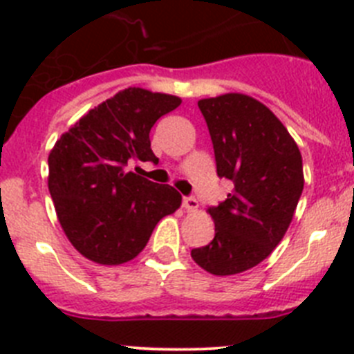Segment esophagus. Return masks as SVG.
Here are the masks:
<instances>
[{
  "mask_svg": "<svg viewBox=\"0 0 354 354\" xmlns=\"http://www.w3.org/2000/svg\"><path fill=\"white\" fill-rule=\"evenodd\" d=\"M183 208L189 209V212H196V209L199 208V203H197V199L194 196H185L183 197Z\"/></svg>",
  "mask_w": 354,
  "mask_h": 354,
  "instance_id": "esophagus-1",
  "label": "esophagus"
}]
</instances>
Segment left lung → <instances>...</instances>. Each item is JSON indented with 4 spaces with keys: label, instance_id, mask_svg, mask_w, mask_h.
<instances>
[{
    "label": "left lung",
    "instance_id": "1",
    "mask_svg": "<svg viewBox=\"0 0 354 354\" xmlns=\"http://www.w3.org/2000/svg\"><path fill=\"white\" fill-rule=\"evenodd\" d=\"M215 151L216 176L232 183L227 199L209 206L215 238L192 248L213 275H234L272 254L288 231L304 190L300 149L266 106L227 93L197 102Z\"/></svg>",
    "mask_w": 354,
    "mask_h": 354
}]
</instances>
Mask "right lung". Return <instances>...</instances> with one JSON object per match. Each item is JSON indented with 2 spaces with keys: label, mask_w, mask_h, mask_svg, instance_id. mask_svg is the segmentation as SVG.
<instances>
[{
  "label": "right lung",
  "mask_w": 354,
  "mask_h": 354,
  "mask_svg": "<svg viewBox=\"0 0 354 354\" xmlns=\"http://www.w3.org/2000/svg\"><path fill=\"white\" fill-rule=\"evenodd\" d=\"M181 104L173 95L129 88L82 116L49 155V192L59 224L79 252L100 264L133 259L162 216L181 205L171 185L129 171L157 162L149 130Z\"/></svg>",
  "instance_id": "right-lung-1"
}]
</instances>
